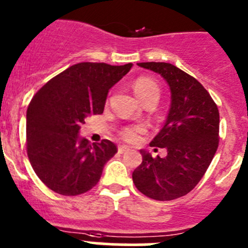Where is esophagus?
<instances>
[{
  "mask_svg": "<svg viewBox=\"0 0 248 248\" xmlns=\"http://www.w3.org/2000/svg\"><path fill=\"white\" fill-rule=\"evenodd\" d=\"M128 150H129V146H126V145H119V147H118L119 154H124V152H126Z\"/></svg>",
  "mask_w": 248,
  "mask_h": 248,
  "instance_id": "obj_1",
  "label": "esophagus"
}]
</instances>
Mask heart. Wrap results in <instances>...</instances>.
Here are the masks:
<instances>
[{
	"instance_id": "heart-1",
	"label": "heart",
	"mask_w": 248,
	"mask_h": 248,
	"mask_svg": "<svg viewBox=\"0 0 248 248\" xmlns=\"http://www.w3.org/2000/svg\"><path fill=\"white\" fill-rule=\"evenodd\" d=\"M133 87L136 96L139 97V99L144 104L151 101L157 103L161 90L158 83L154 78L146 76L139 77V78L135 79ZM145 133H146V128L144 125H126L123 126L119 130L120 136L126 141H135V140L139 139L140 135Z\"/></svg>"
}]
</instances>
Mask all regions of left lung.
<instances>
[{
  "mask_svg": "<svg viewBox=\"0 0 248 248\" xmlns=\"http://www.w3.org/2000/svg\"><path fill=\"white\" fill-rule=\"evenodd\" d=\"M160 74L171 88V108L151 146L165 147L166 157L141 151L133 172L138 190L155 201L188 194L203 178L219 146V109L199 81L172 63L140 62ZM157 150V149H156Z\"/></svg>",
  "mask_w": 248,
  "mask_h": 248,
  "instance_id": "obj_1",
  "label": "left lung"
}]
</instances>
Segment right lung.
<instances>
[{
  "label": "right lung",
  "instance_id": "right-lung-1",
  "mask_svg": "<svg viewBox=\"0 0 248 248\" xmlns=\"http://www.w3.org/2000/svg\"><path fill=\"white\" fill-rule=\"evenodd\" d=\"M131 66L76 63L34 94L27 109V154L47 188L61 195H78L98 183L117 145L107 139L90 144L78 131L86 117L103 113L108 91Z\"/></svg>",
  "mask_w": 248,
  "mask_h": 248
}]
</instances>
